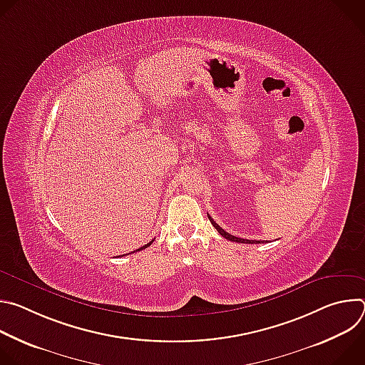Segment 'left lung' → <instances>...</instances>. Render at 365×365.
<instances>
[{
    "label": "left lung",
    "mask_w": 365,
    "mask_h": 365,
    "mask_svg": "<svg viewBox=\"0 0 365 365\" xmlns=\"http://www.w3.org/2000/svg\"><path fill=\"white\" fill-rule=\"evenodd\" d=\"M207 218H210V221H211V224L215 227V230L224 237V238H227V240H230V241H234V242H241V244H262V242H264V241H255V240H244V238H238V237H234V235H231V234H228L227 231H224L210 215H207Z\"/></svg>",
    "instance_id": "8db88e82"
}]
</instances>
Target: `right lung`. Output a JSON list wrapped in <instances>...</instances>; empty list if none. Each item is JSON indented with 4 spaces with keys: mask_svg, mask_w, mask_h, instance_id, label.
Instances as JSON below:
<instances>
[{
    "mask_svg": "<svg viewBox=\"0 0 365 365\" xmlns=\"http://www.w3.org/2000/svg\"><path fill=\"white\" fill-rule=\"evenodd\" d=\"M153 241H154V240H151V241H150V242H147V244H145V245H143V247H141V248H138V250H137V251H140V250H144V248H147V247H150V245H151V242H153Z\"/></svg>",
    "mask_w": 365,
    "mask_h": 365,
    "instance_id": "add662e5",
    "label": "right lung"
}]
</instances>
